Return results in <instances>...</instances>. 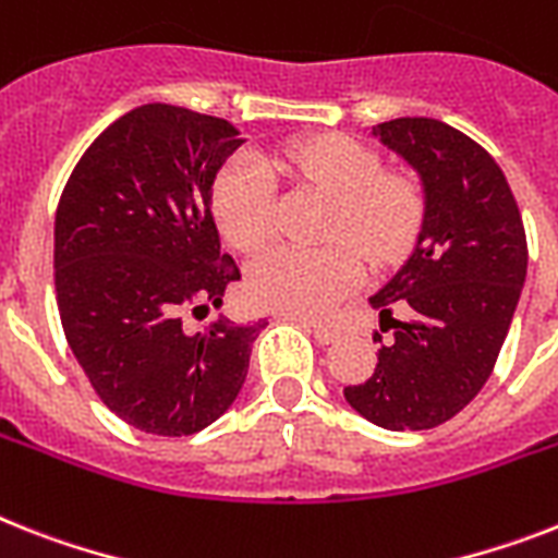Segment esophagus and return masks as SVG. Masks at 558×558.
<instances>
[{
	"label": "esophagus",
	"mask_w": 558,
	"mask_h": 558,
	"mask_svg": "<svg viewBox=\"0 0 558 558\" xmlns=\"http://www.w3.org/2000/svg\"><path fill=\"white\" fill-rule=\"evenodd\" d=\"M283 320H294V324H301L303 329H306V332H310L318 343H332L335 338H338V329L329 324H315V320H306V318H301V315H283Z\"/></svg>",
	"instance_id": "34e87169"
}]
</instances>
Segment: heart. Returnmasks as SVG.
Wrapping results in <instances>:
<instances>
[{"label": "heart", "mask_w": 558, "mask_h": 558, "mask_svg": "<svg viewBox=\"0 0 558 558\" xmlns=\"http://www.w3.org/2000/svg\"><path fill=\"white\" fill-rule=\"evenodd\" d=\"M294 177L329 192L335 201L329 246H278L260 255L248 269V294L257 306L315 318L332 310L364 280L366 260L378 266L396 264L418 238L424 220V194L412 177L381 174V160L364 143L338 134L301 140L271 151L238 154L215 180L211 208L223 238L232 246L252 252L275 232V177Z\"/></svg>", "instance_id": "1"}]
</instances>
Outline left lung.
Instances as JSON below:
<instances>
[{"instance_id": "left-lung-1", "label": "left lung", "mask_w": 558, "mask_h": 558, "mask_svg": "<svg viewBox=\"0 0 558 558\" xmlns=\"http://www.w3.org/2000/svg\"><path fill=\"white\" fill-rule=\"evenodd\" d=\"M373 137L418 174L424 220L407 264L369 298L381 324L396 326V341L343 396L384 429H429L490 378L527 278V238L505 174L468 134L398 117L375 125ZM392 305L411 318L392 319Z\"/></svg>"}]
</instances>
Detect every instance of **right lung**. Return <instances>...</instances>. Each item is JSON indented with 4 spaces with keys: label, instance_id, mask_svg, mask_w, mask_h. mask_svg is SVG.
I'll return each instance as SVG.
<instances>
[{
    "label": "right lung",
    "instance_id": "right-lung-1",
    "mask_svg": "<svg viewBox=\"0 0 558 558\" xmlns=\"http://www.w3.org/2000/svg\"><path fill=\"white\" fill-rule=\"evenodd\" d=\"M229 120L148 102L111 122L76 162L53 223V280L68 347L102 404L154 436H192L246 381L266 320L183 318L220 310L240 280L220 255L211 185L240 148Z\"/></svg>",
    "mask_w": 558,
    "mask_h": 558
}]
</instances>
